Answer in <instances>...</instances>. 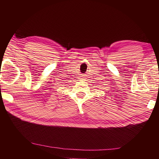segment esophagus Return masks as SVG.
Wrapping results in <instances>:
<instances>
[{
	"mask_svg": "<svg viewBox=\"0 0 159 159\" xmlns=\"http://www.w3.org/2000/svg\"><path fill=\"white\" fill-rule=\"evenodd\" d=\"M83 76H84V75H83ZM82 79H83V77H82Z\"/></svg>",
	"mask_w": 159,
	"mask_h": 159,
	"instance_id": "esophagus-1",
	"label": "esophagus"
}]
</instances>
